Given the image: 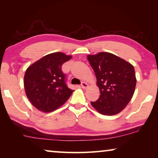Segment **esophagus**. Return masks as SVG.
<instances>
[{"label":"esophagus","instance_id":"esophagus-1","mask_svg":"<svg viewBox=\"0 0 158 158\" xmlns=\"http://www.w3.org/2000/svg\"><path fill=\"white\" fill-rule=\"evenodd\" d=\"M81 88L82 89H87L88 87H89V85H88L85 82H84V81H83V82H81Z\"/></svg>","mask_w":158,"mask_h":158}]
</instances>
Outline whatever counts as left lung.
Instances as JSON below:
<instances>
[{
	"label": "left lung",
	"mask_w": 158,
	"mask_h": 158,
	"mask_svg": "<svg viewBox=\"0 0 158 158\" xmlns=\"http://www.w3.org/2000/svg\"><path fill=\"white\" fill-rule=\"evenodd\" d=\"M95 72L100 95L90 104L106 116L118 114L132 99L137 79L132 65L117 56L100 52L87 56Z\"/></svg>",
	"instance_id": "8db88e82"
}]
</instances>
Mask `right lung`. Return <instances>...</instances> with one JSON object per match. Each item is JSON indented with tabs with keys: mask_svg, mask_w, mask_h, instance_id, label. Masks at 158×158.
I'll return each instance as SVG.
<instances>
[{
	"mask_svg": "<svg viewBox=\"0 0 158 158\" xmlns=\"http://www.w3.org/2000/svg\"><path fill=\"white\" fill-rule=\"evenodd\" d=\"M72 58L61 52L52 53L42 57L26 69L24 75L26 94L35 107L51 112L63 105L73 90L66 84L63 64Z\"/></svg>",
	"mask_w": 158,
	"mask_h": 158,
	"instance_id": "obj_1",
	"label": "right lung"
}]
</instances>
